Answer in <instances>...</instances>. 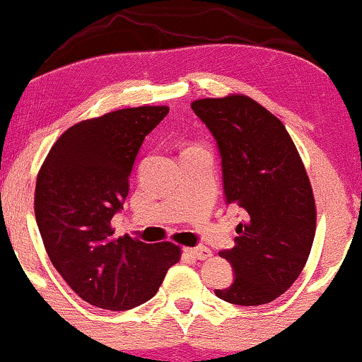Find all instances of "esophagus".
<instances>
[{
	"instance_id": "34e87169",
	"label": "esophagus",
	"mask_w": 362,
	"mask_h": 362,
	"mask_svg": "<svg viewBox=\"0 0 362 362\" xmlns=\"http://www.w3.org/2000/svg\"><path fill=\"white\" fill-rule=\"evenodd\" d=\"M184 252L187 253V255L194 257V259H197V260H207V259H209L211 255H213V253H211L209 248H206V247H194V248H185Z\"/></svg>"
}]
</instances>
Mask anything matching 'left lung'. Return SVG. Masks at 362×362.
Returning a JSON list of instances; mask_svg holds the SVG:
<instances>
[{"mask_svg":"<svg viewBox=\"0 0 362 362\" xmlns=\"http://www.w3.org/2000/svg\"><path fill=\"white\" fill-rule=\"evenodd\" d=\"M190 107L218 143L226 204L245 218L235 247L219 252L235 281L216 296L240 306L271 303L298 279L313 245L317 207L305 165L284 124L247 95Z\"/></svg>","mask_w":362,"mask_h":362,"instance_id":"obj_1","label":"left lung"}]
</instances>
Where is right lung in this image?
<instances>
[{
  "instance_id": "1",
  "label": "right lung",
  "mask_w": 362,
  "mask_h": 362,
  "mask_svg": "<svg viewBox=\"0 0 362 362\" xmlns=\"http://www.w3.org/2000/svg\"><path fill=\"white\" fill-rule=\"evenodd\" d=\"M168 110L144 105L81 120L62 132L37 175L35 219L45 252L69 288L97 308L143 305L180 260L175 243L115 238L110 226L141 144Z\"/></svg>"
}]
</instances>
